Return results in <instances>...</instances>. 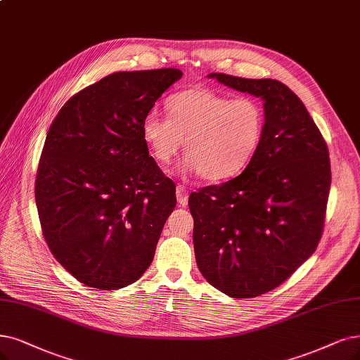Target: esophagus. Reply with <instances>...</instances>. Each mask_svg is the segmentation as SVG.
Segmentation results:
<instances>
[{
    "label": "esophagus",
    "mask_w": 360,
    "mask_h": 360,
    "mask_svg": "<svg viewBox=\"0 0 360 360\" xmlns=\"http://www.w3.org/2000/svg\"><path fill=\"white\" fill-rule=\"evenodd\" d=\"M176 198H178V205L179 206L185 207V206L188 205V191L181 184L176 185Z\"/></svg>",
    "instance_id": "34e87169"
}]
</instances>
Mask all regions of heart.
Wrapping results in <instances>:
<instances>
[{"instance_id": "heart-1", "label": "heart", "mask_w": 360, "mask_h": 360, "mask_svg": "<svg viewBox=\"0 0 360 360\" xmlns=\"http://www.w3.org/2000/svg\"><path fill=\"white\" fill-rule=\"evenodd\" d=\"M169 117L157 112L142 120V138L153 158L169 165L185 139L181 170L207 181L230 179L252 162L264 133V111L250 98L191 89L167 102Z\"/></svg>"}]
</instances>
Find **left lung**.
Instances as JSON below:
<instances>
[{"label": "left lung", "mask_w": 360, "mask_h": 360, "mask_svg": "<svg viewBox=\"0 0 360 360\" xmlns=\"http://www.w3.org/2000/svg\"><path fill=\"white\" fill-rule=\"evenodd\" d=\"M209 77L262 98L265 123L259 148L240 175L190 194L195 261L218 290L254 298L282 285L321 242L329 151L307 108L283 83Z\"/></svg>", "instance_id": "left-lung-1"}]
</instances>
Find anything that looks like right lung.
I'll list each match as a JSON object with an SVG mask.
<instances>
[{
    "instance_id": "1",
    "label": "right lung",
    "mask_w": 360,
    "mask_h": 360,
    "mask_svg": "<svg viewBox=\"0 0 360 360\" xmlns=\"http://www.w3.org/2000/svg\"><path fill=\"white\" fill-rule=\"evenodd\" d=\"M182 72L120 71L68 99L39 158L35 202L56 261L86 286L136 282L150 267L175 184L150 155L142 120Z\"/></svg>"
}]
</instances>
